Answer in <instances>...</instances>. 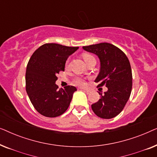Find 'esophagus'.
I'll return each instance as SVG.
<instances>
[{"label":"esophagus","instance_id":"1","mask_svg":"<svg viewBox=\"0 0 157 157\" xmlns=\"http://www.w3.org/2000/svg\"><path fill=\"white\" fill-rule=\"evenodd\" d=\"M81 89L82 90V91H84V92H86V93H87V94H89V92H90L89 90H88V89Z\"/></svg>","mask_w":157,"mask_h":157}]
</instances>
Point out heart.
<instances>
[{
  "label": "heart",
  "instance_id": "obj_1",
  "mask_svg": "<svg viewBox=\"0 0 157 157\" xmlns=\"http://www.w3.org/2000/svg\"><path fill=\"white\" fill-rule=\"evenodd\" d=\"M92 58H94V56H92L90 55V54H88V53H84V54H83V60H84V61L86 62H86L89 61V59H92ZM74 83H76V85L81 86H84L86 84L85 81L81 78H75L74 79Z\"/></svg>",
  "mask_w": 157,
  "mask_h": 157
}]
</instances>
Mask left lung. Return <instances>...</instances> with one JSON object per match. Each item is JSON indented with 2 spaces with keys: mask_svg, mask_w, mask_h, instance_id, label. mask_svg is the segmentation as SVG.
<instances>
[{
  "mask_svg": "<svg viewBox=\"0 0 157 157\" xmlns=\"http://www.w3.org/2000/svg\"><path fill=\"white\" fill-rule=\"evenodd\" d=\"M100 60V72L95 82L106 85L108 91L100 94L101 98L91 105L94 113L102 119H112L119 114L130 97L132 73L127 56L121 49L109 43L83 46Z\"/></svg>",
  "mask_w": 157,
  "mask_h": 157,
  "instance_id": "left-lung-1",
  "label": "left lung"
}]
</instances>
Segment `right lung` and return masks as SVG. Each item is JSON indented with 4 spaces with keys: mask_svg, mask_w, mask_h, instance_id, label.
<instances>
[{
    "mask_svg": "<svg viewBox=\"0 0 157 157\" xmlns=\"http://www.w3.org/2000/svg\"><path fill=\"white\" fill-rule=\"evenodd\" d=\"M78 47L57 44L40 46L29 59L25 72V89L34 108L46 117H56L65 112L76 88L67 86L59 89L56 84L57 74L64 71L70 55Z\"/></svg>",
    "mask_w": 157,
    "mask_h": 157,
    "instance_id": "add662e5",
    "label": "right lung"
}]
</instances>
